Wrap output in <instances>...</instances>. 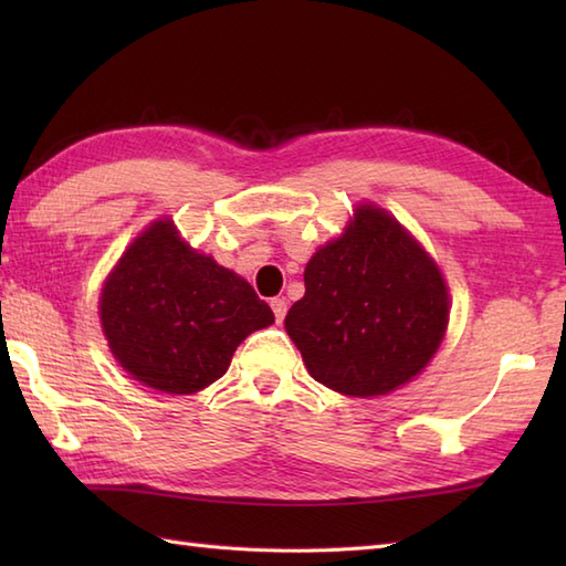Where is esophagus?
Wrapping results in <instances>:
<instances>
[{
  "label": "esophagus",
  "mask_w": 566,
  "mask_h": 566,
  "mask_svg": "<svg viewBox=\"0 0 566 566\" xmlns=\"http://www.w3.org/2000/svg\"><path fill=\"white\" fill-rule=\"evenodd\" d=\"M270 306H272V311H274V321H276V323H282V321H284V316H286V302H284V298H282V296L272 298Z\"/></svg>",
  "instance_id": "obj_1"
}]
</instances>
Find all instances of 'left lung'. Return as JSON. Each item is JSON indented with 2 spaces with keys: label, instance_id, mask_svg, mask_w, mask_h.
<instances>
[{
  "label": "left lung",
  "instance_id": "8db88e82",
  "mask_svg": "<svg viewBox=\"0 0 566 566\" xmlns=\"http://www.w3.org/2000/svg\"><path fill=\"white\" fill-rule=\"evenodd\" d=\"M304 284L284 328L311 377L345 396L401 387L428 365L448 328V290L436 262L369 203L343 238L308 260Z\"/></svg>",
  "mask_w": 566,
  "mask_h": 566
}]
</instances>
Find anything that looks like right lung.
Masks as SVG:
<instances>
[{"mask_svg":"<svg viewBox=\"0 0 566 566\" xmlns=\"http://www.w3.org/2000/svg\"><path fill=\"white\" fill-rule=\"evenodd\" d=\"M102 326L114 357L165 394H195L219 379L240 340L274 323L272 308L231 270L153 223L104 284Z\"/></svg>","mask_w":566,"mask_h":566,"instance_id":"right-lung-1","label":"right lung"}]
</instances>
